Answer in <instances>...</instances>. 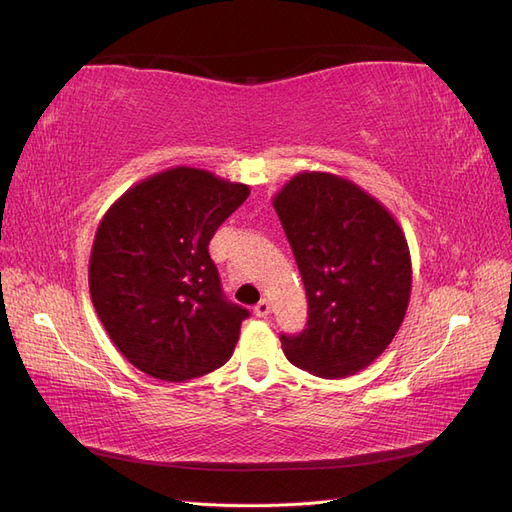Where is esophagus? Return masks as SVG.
I'll list each match as a JSON object with an SVG mask.
<instances>
[{
    "mask_svg": "<svg viewBox=\"0 0 512 512\" xmlns=\"http://www.w3.org/2000/svg\"><path fill=\"white\" fill-rule=\"evenodd\" d=\"M254 312H256V316H258V318H265V316H269V314H271V301H269V299H260V301H258V305L254 307Z\"/></svg>",
    "mask_w": 512,
    "mask_h": 512,
    "instance_id": "1",
    "label": "esophagus"
}]
</instances>
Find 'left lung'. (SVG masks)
Segmentation results:
<instances>
[{"label": "left lung", "instance_id": "left-lung-1", "mask_svg": "<svg viewBox=\"0 0 512 512\" xmlns=\"http://www.w3.org/2000/svg\"><path fill=\"white\" fill-rule=\"evenodd\" d=\"M307 294V329L282 335L286 359L346 378L389 348L406 318L412 260L404 230L354 181L303 170L273 196Z\"/></svg>", "mask_w": 512, "mask_h": 512}]
</instances>
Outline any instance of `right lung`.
<instances>
[{
  "instance_id": "1",
  "label": "right lung",
  "mask_w": 512,
  "mask_h": 512,
  "mask_svg": "<svg viewBox=\"0 0 512 512\" xmlns=\"http://www.w3.org/2000/svg\"><path fill=\"white\" fill-rule=\"evenodd\" d=\"M250 185L173 166L108 207L89 256V294L104 331L136 369L183 382L222 367L247 309L228 303L209 256L218 226Z\"/></svg>"
}]
</instances>
